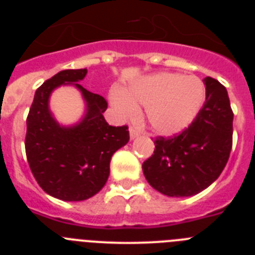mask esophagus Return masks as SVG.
<instances>
[{
	"label": "esophagus",
	"mask_w": 255,
	"mask_h": 255,
	"mask_svg": "<svg viewBox=\"0 0 255 255\" xmlns=\"http://www.w3.org/2000/svg\"><path fill=\"white\" fill-rule=\"evenodd\" d=\"M139 136V131L136 129H135V128H130V139H135V138H138Z\"/></svg>",
	"instance_id": "1"
}]
</instances>
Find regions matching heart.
<instances>
[{
    "label": "heart",
    "mask_w": 255,
    "mask_h": 255,
    "mask_svg": "<svg viewBox=\"0 0 255 255\" xmlns=\"http://www.w3.org/2000/svg\"><path fill=\"white\" fill-rule=\"evenodd\" d=\"M111 101L124 116L134 115L138 110L136 103L145 105L153 131L172 135L194 120L203 106L204 85L194 76L158 73L134 82L125 94L115 92Z\"/></svg>",
    "instance_id": "1"
}]
</instances>
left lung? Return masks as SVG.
<instances>
[{
	"instance_id": "8db88e82",
	"label": "left lung",
	"mask_w": 255,
	"mask_h": 255,
	"mask_svg": "<svg viewBox=\"0 0 255 255\" xmlns=\"http://www.w3.org/2000/svg\"><path fill=\"white\" fill-rule=\"evenodd\" d=\"M206 102L188 129L154 140L144 161L149 185L167 197H191L208 188L224 171L233 147L234 114L226 88L207 76Z\"/></svg>"
}]
</instances>
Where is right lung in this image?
<instances>
[{
  "mask_svg": "<svg viewBox=\"0 0 255 255\" xmlns=\"http://www.w3.org/2000/svg\"><path fill=\"white\" fill-rule=\"evenodd\" d=\"M87 69L62 70L40 85L26 119L25 152L39 186L51 197L80 202L96 195L110 176V162L129 141L128 126H110L103 117L107 102L79 83ZM73 85L86 102L85 116L74 126H61L49 110L51 92Z\"/></svg>",
  "mask_w": 255,
  "mask_h": 255,
  "instance_id": "obj_1",
  "label": "right lung"
}]
</instances>
